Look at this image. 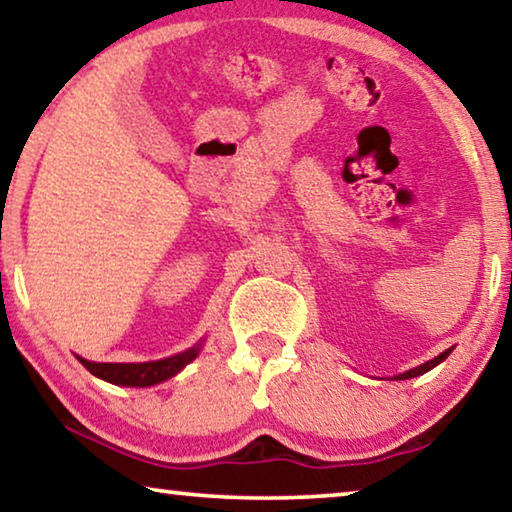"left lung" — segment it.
I'll use <instances>...</instances> for the list:
<instances>
[{"instance_id":"8db88e82","label":"left lung","mask_w":512,"mask_h":512,"mask_svg":"<svg viewBox=\"0 0 512 512\" xmlns=\"http://www.w3.org/2000/svg\"><path fill=\"white\" fill-rule=\"evenodd\" d=\"M451 351H453V346H451V348H446V351H444V353H440V355H437V358L428 360V362H424V364H419V367L410 369V371H403V373H399V376H394V380H408V378H417V376H421V373H426V371L435 369L437 364H440V362H444L446 358H449Z\"/></svg>"}]
</instances>
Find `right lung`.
<instances>
[{"instance_id": "right-lung-1", "label": "right lung", "mask_w": 512, "mask_h": 512, "mask_svg": "<svg viewBox=\"0 0 512 512\" xmlns=\"http://www.w3.org/2000/svg\"><path fill=\"white\" fill-rule=\"evenodd\" d=\"M202 346H205V339H200L196 346L186 348L182 353L170 355L164 360L154 362H91L79 358L77 360L84 364V367L93 373L95 378L107 380L111 385H123V387H150L159 385L164 380L173 378L180 373L186 364L193 362L200 355Z\"/></svg>"}]
</instances>
